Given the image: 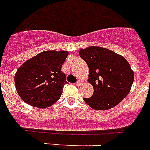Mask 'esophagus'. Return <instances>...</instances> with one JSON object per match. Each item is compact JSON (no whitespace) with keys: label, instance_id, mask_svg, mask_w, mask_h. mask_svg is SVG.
<instances>
[{"label":"esophagus","instance_id":"1","mask_svg":"<svg viewBox=\"0 0 150 150\" xmlns=\"http://www.w3.org/2000/svg\"><path fill=\"white\" fill-rule=\"evenodd\" d=\"M82 83H83V81H82V80H78L76 83V85L77 86H81Z\"/></svg>","mask_w":150,"mask_h":150}]
</instances>
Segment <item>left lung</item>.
Returning a JSON list of instances; mask_svg holds the SVG:
<instances>
[{
    "label": "left lung",
    "mask_w": 150,
    "mask_h": 150,
    "mask_svg": "<svg viewBox=\"0 0 150 150\" xmlns=\"http://www.w3.org/2000/svg\"><path fill=\"white\" fill-rule=\"evenodd\" d=\"M80 57L89 67L88 82L94 93L83 100L95 110H108L118 105L130 93L134 73L123 56L107 48L89 46L82 48Z\"/></svg>",
    "instance_id": "obj_1"
}]
</instances>
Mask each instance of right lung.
I'll use <instances>...</instances> for the list:
<instances>
[{
  "mask_svg": "<svg viewBox=\"0 0 150 150\" xmlns=\"http://www.w3.org/2000/svg\"><path fill=\"white\" fill-rule=\"evenodd\" d=\"M67 51H45L29 59L15 74V86L20 98L29 105L45 108L55 103L63 93L66 75L61 67Z\"/></svg>",
  "mask_w": 150,
  "mask_h": 150,
  "instance_id": "add662e5",
  "label": "right lung"
}]
</instances>
